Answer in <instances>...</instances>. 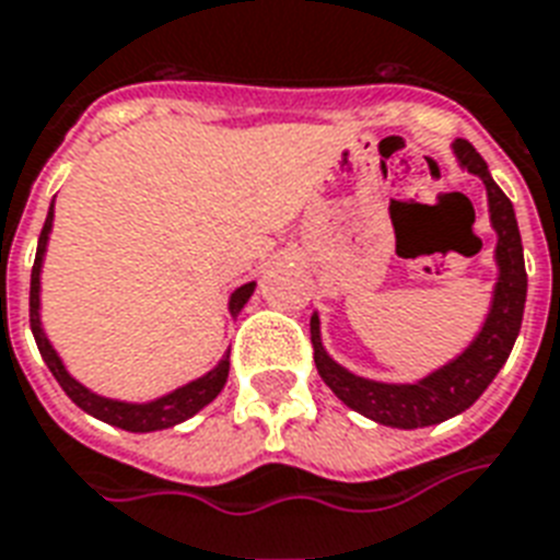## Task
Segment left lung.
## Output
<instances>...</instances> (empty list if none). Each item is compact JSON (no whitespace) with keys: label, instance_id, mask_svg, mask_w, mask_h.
Here are the masks:
<instances>
[{"label":"left lung","instance_id":"8db88e82","mask_svg":"<svg viewBox=\"0 0 560 560\" xmlns=\"http://www.w3.org/2000/svg\"><path fill=\"white\" fill-rule=\"evenodd\" d=\"M452 152L460 170L481 178V185L488 190L490 225L497 232V252H493L497 284L490 296L488 317L476 337L446 364L434 366L413 382H378V378H366L337 364L323 343L319 311L311 314V343H314V364H317L319 378L352 411L364 413L366 420L390 425V429H425V425H438L467 411L505 366L520 326H523L528 279L514 205L499 190L485 158L469 147L467 140H455Z\"/></svg>","mask_w":560,"mask_h":560}]
</instances>
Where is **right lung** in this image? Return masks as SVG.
Returning <instances> with one entry per match:
<instances>
[{
    "label": "right lung",
    "mask_w": 560,
    "mask_h": 560,
    "mask_svg": "<svg viewBox=\"0 0 560 560\" xmlns=\"http://www.w3.org/2000/svg\"><path fill=\"white\" fill-rule=\"evenodd\" d=\"M52 220H55V199L49 205V213H46V223H43L40 241H37V255H34L32 267V293H28V314H32V335L37 340V349H40L43 361L49 366V373L55 375V382L61 384L63 394L70 396L72 402L79 405L81 411L91 413L96 420L108 422V425H117L122 432L135 434H149V432H164V429H173L178 422L190 420L194 413H199L205 405H211L220 390L229 382V352H225L217 364L202 373L194 382L182 384L170 394H161L155 399H147V402H128V399H110V396H102L96 390H91L88 384H81L75 375L67 370L63 358L58 355V349L52 347V340L46 337V328H43L40 319V272L43 261H46V246H49V234H52ZM252 293H255V281H246L241 288L232 290L229 296V314L237 319V314L243 311V305L249 302Z\"/></svg>",
    "instance_id": "add662e5"
}]
</instances>
